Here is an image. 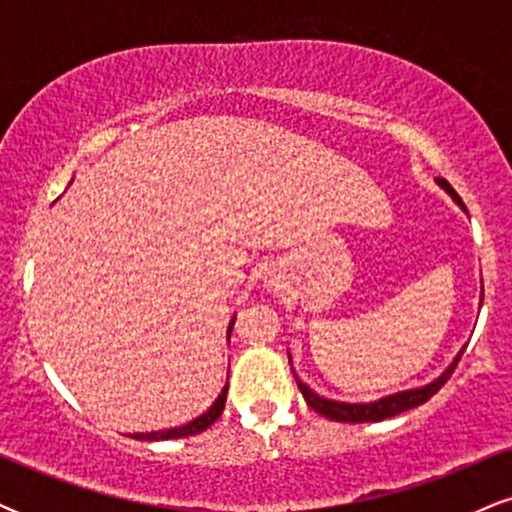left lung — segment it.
I'll return each instance as SVG.
<instances>
[{
  "label": "left lung",
  "mask_w": 512,
  "mask_h": 512,
  "mask_svg": "<svg viewBox=\"0 0 512 512\" xmlns=\"http://www.w3.org/2000/svg\"><path fill=\"white\" fill-rule=\"evenodd\" d=\"M436 182L440 187H443L445 192H448V195L452 197V202H455L457 207H460L462 211H467L460 195L452 190L448 180L438 178ZM462 354H464V349H460V354L452 358L450 366L445 368L436 380H431V383H426L421 387H411V390L392 392V395H385V397L375 399V402H363V404L337 402V399H327V397L317 395L315 390H310V387L305 385L301 378H298L293 366H291V370H293V378H296V383H298V390H301V395L305 399V404H308L310 409H315L317 414L327 416V419H332V421H342V424H368V421H385V419H390V416H397V414H402V411L414 409V407H419V404L428 402V399L436 395L440 387L448 383V378L452 375V370H455L457 361H460ZM289 363H291V354H289Z\"/></svg>",
  "instance_id": "obj_1"
}]
</instances>
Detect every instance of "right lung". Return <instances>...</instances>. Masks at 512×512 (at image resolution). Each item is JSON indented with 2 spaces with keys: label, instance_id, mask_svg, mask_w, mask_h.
Listing matches in <instances>:
<instances>
[{
  "label": "right lung",
  "instance_id": "1",
  "mask_svg": "<svg viewBox=\"0 0 512 512\" xmlns=\"http://www.w3.org/2000/svg\"><path fill=\"white\" fill-rule=\"evenodd\" d=\"M233 322H236V315H233L231 325H228V339H231V330H233ZM226 392H228V385L223 387L221 395L214 399V404L204 411V414H199L197 419L187 421V424L182 426H175V428H166V431H151V433H134L132 438L137 440H173V438H187V436H197V433L207 431V428L214 424L216 419L221 416L223 407H226Z\"/></svg>",
  "mask_w": 512,
  "mask_h": 512
}]
</instances>
